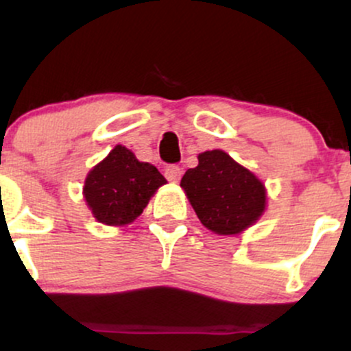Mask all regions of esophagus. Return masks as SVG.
<instances>
[{
    "label": "esophagus",
    "mask_w": 351,
    "mask_h": 351,
    "mask_svg": "<svg viewBox=\"0 0 351 351\" xmlns=\"http://www.w3.org/2000/svg\"><path fill=\"white\" fill-rule=\"evenodd\" d=\"M181 175H183V168H180L178 165H168V167L165 168V176H167V180L171 181V183H178Z\"/></svg>",
    "instance_id": "1"
}]
</instances>
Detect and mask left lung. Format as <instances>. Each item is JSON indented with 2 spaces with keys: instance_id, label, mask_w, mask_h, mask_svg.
Listing matches in <instances>:
<instances>
[{
  "instance_id": "1",
  "label": "left lung",
  "mask_w": 351,
  "mask_h": 351,
  "mask_svg": "<svg viewBox=\"0 0 351 351\" xmlns=\"http://www.w3.org/2000/svg\"><path fill=\"white\" fill-rule=\"evenodd\" d=\"M198 162L183 175L181 188L201 223L224 236L256 223L265 208L264 184L223 150L201 153Z\"/></svg>"
}]
</instances>
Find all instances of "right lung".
I'll list each match as a JSON object with an SVG mask.
<instances>
[{
	"mask_svg": "<svg viewBox=\"0 0 351 351\" xmlns=\"http://www.w3.org/2000/svg\"><path fill=\"white\" fill-rule=\"evenodd\" d=\"M163 175L150 163L138 162L130 150L117 145L87 175L84 196L92 215L108 226H122L142 215Z\"/></svg>",
	"mask_w": 351,
	"mask_h": 351,
	"instance_id": "1",
	"label": "right lung"
}]
</instances>
